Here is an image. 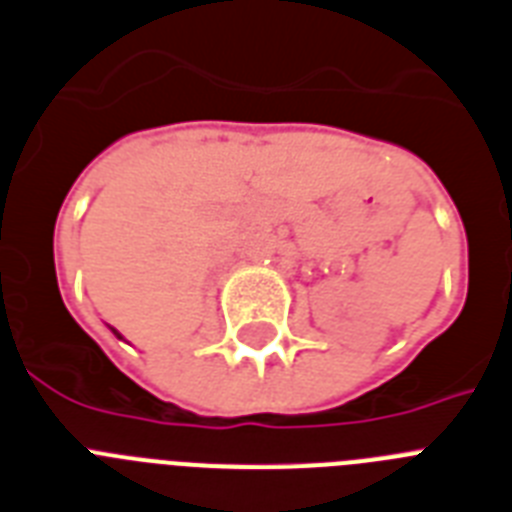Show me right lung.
I'll list each match as a JSON object with an SVG mask.
<instances>
[{"mask_svg": "<svg viewBox=\"0 0 512 512\" xmlns=\"http://www.w3.org/2000/svg\"><path fill=\"white\" fill-rule=\"evenodd\" d=\"M112 334H115V336H118V339H123V336H120V334H118V331H115V328H112Z\"/></svg>", "mask_w": 512, "mask_h": 512, "instance_id": "obj_1", "label": "right lung"}]
</instances>
